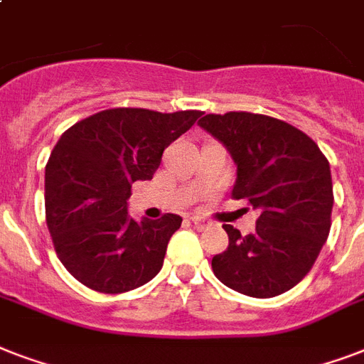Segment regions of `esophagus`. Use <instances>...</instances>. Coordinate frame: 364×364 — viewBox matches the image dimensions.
<instances>
[{"instance_id":"34e87169","label":"esophagus","mask_w":364,"mask_h":364,"mask_svg":"<svg viewBox=\"0 0 364 364\" xmlns=\"http://www.w3.org/2000/svg\"><path fill=\"white\" fill-rule=\"evenodd\" d=\"M191 221H193V225L196 227V230H205V227H208V223H205L204 219H202V217H198V215L191 217Z\"/></svg>"}]
</instances>
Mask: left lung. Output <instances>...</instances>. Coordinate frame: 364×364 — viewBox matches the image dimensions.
Listing matches in <instances>:
<instances>
[{
    "instance_id": "left-lung-1",
    "label": "left lung",
    "mask_w": 364,
    "mask_h": 364,
    "mask_svg": "<svg viewBox=\"0 0 364 364\" xmlns=\"http://www.w3.org/2000/svg\"><path fill=\"white\" fill-rule=\"evenodd\" d=\"M238 166L234 200L259 210L255 232L232 225L227 251L211 259L219 282L255 299L293 289L311 270L331 230V166L317 143L285 121L247 111L205 115L198 122Z\"/></svg>"
}]
</instances>
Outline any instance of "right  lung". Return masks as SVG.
Masks as SVG:
<instances>
[{"mask_svg":"<svg viewBox=\"0 0 364 364\" xmlns=\"http://www.w3.org/2000/svg\"><path fill=\"white\" fill-rule=\"evenodd\" d=\"M202 111L115 107L60 136L45 168V217L54 251L77 282L98 293L141 287L162 268L181 217H128L132 183L153 179L164 149Z\"/></svg>","mask_w":364,"mask_h":364,"instance_id":"1","label":"right lung"}]
</instances>
